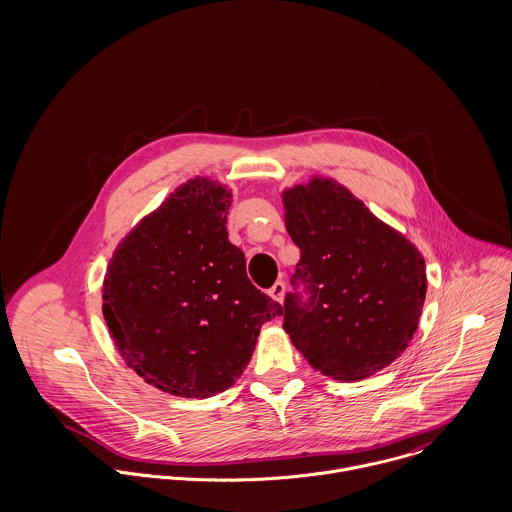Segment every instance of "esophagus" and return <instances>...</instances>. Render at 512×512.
<instances>
[{
    "instance_id": "esophagus-1",
    "label": "esophagus",
    "mask_w": 512,
    "mask_h": 512,
    "mask_svg": "<svg viewBox=\"0 0 512 512\" xmlns=\"http://www.w3.org/2000/svg\"><path fill=\"white\" fill-rule=\"evenodd\" d=\"M284 293H286V286H284V282H276V284L272 286V290H270V297H272L274 301L282 303V301H284Z\"/></svg>"
}]
</instances>
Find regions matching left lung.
Returning a JSON list of instances; mask_svg holds the SVG:
<instances>
[{"instance_id":"8db88e82","label":"left lung","mask_w":512,"mask_h":512,"mask_svg":"<svg viewBox=\"0 0 512 512\" xmlns=\"http://www.w3.org/2000/svg\"><path fill=\"white\" fill-rule=\"evenodd\" d=\"M284 222L301 250L309 305L284 301V329L321 374L353 382L396 361L426 301L422 252L331 177L284 189Z\"/></svg>"}]
</instances>
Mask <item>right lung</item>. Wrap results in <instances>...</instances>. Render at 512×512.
I'll use <instances>...</instances> for the list:
<instances>
[{
  "mask_svg": "<svg viewBox=\"0 0 512 512\" xmlns=\"http://www.w3.org/2000/svg\"><path fill=\"white\" fill-rule=\"evenodd\" d=\"M230 203L226 185L189 179L120 240L104 274L102 315L120 357L173 396L230 388L262 325L284 313L228 242Z\"/></svg>",
  "mask_w": 512,
  "mask_h": 512,
  "instance_id": "1",
  "label": "right lung"
}]
</instances>
